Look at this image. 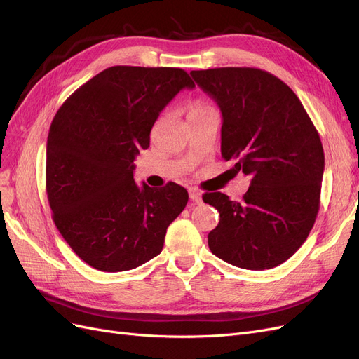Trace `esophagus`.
<instances>
[{"mask_svg":"<svg viewBox=\"0 0 359 359\" xmlns=\"http://www.w3.org/2000/svg\"><path fill=\"white\" fill-rule=\"evenodd\" d=\"M189 198H191L192 202H195V204H201V202H202L201 194H199L198 191H195V189H191V191H189Z\"/></svg>","mask_w":359,"mask_h":359,"instance_id":"1","label":"esophagus"}]
</instances>
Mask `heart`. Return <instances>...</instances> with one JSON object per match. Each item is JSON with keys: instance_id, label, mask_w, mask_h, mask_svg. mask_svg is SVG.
<instances>
[{"instance_id": "1", "label": "heart", "mask_w": 359, "mask_h": 359, "mask_svg": "<svg viewBox=\"0 0 359 359\" xmlns=\"http://www.w3.org/2000/svg\"><path fill=\"white\" fill-rule=\"evenodd\" d=\"M207 111H212V108L205 102L192 101L189 104V117L195 116V114H201V113H207Z\"/></svg>"}]
</instances>
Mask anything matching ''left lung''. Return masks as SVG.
I'll list each match as a JSON object with an SVG mask.
<instances>
[{"instance_id":"obj_1","label":"left lung","mask_w":359,"mask_h":359,"mask_svg":"<svg viewBox=\"0 0 359 359\" xmlns=\"http://www.w3.org/2000/svg\"><path fill=\"white\" fill-rule=\"evenodd\" d=\"M198 86L220 107L222 155L251 179L242 201L222 192L202 196L220 212L210 231L211 252L246 270L289 259L306 241L320 210L324 151L296 93L254 67L192 70Z\"/></svg>"}]
</instances>
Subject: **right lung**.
Here are the masks:
<instances>
[{
	"instance_id": "obj_1",
	"label": "right lung",
	"mask_w": 359,
	"mask_h": 359,
	"mask_svg": "<svg viewBox=\"0 0 359 359\" xmlns=\"http://www.w3.org/2000/svg\"><path fill=\"white\" fill-rule=\"evenodd\" d=\"M183 88L195 83L177 67L114 66L57 111L46 141V195L61 236L90 267L126 271L157 257L188 204L180 184L139 188L133 179L155 120Z\"/></svg>"
}]
</instances>
